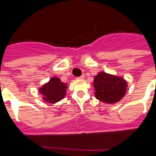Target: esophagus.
<instances>
[{
  "mask_svg": "<svg viewBox=\"0 0 156 156\" xmlns=\"http://www.w3.org/2000/svg\"><path fill=\"white\" fill-rule=\"evenodd\" d=\"M84 78H85V75H84V74H83V75H81V76H79V77H78V78H77V79H83Z\"/></svg>",
  "mask_w": 156,
  "mask_h": 156,
  "instance_id": "obj_1",
  "label": "esophagus"
}]
</instances>
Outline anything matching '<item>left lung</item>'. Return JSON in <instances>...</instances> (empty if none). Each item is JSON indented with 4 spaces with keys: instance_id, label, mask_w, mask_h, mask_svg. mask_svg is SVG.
I'll use <instances>...</instances> for the list:
<instances>
[{
    "instance_id": "obj_1",
    "label": "left lung",
    "mask_w": 156,
    "mask_h": 156,
    "mask_svg": "<svg viewBox=\"0 0 156 156\" xmlns=\"http://www.w3.org/2000/svg\"><path fill=\"white\" fill-rule=\"evenodd\" d=\"M93 85L97 100L105 104H115L126 95L127 82L121 77L100 72L94 78Z\"/></svg>"
}]
</instances>
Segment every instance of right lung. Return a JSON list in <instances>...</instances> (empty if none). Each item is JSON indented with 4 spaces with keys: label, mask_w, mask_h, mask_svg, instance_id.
<instances>
[{
    "label": "right lung",
    "mask_w": 156,
    "mask_h": 156,
    "mask_svg": "<svg viewBox=\"0 0 156 156\" xmlns=\"http://www.w3.org/2000/svg\"><path fill=\"white\" fill-rule=\"evenodd\" d=\"M67 84L62 83L57 77H52L47 83L39 89L43 100L49 104H55L63 99L66 95Z\"/></svg>",
    "instance_id": "1"
}]
</instances>
